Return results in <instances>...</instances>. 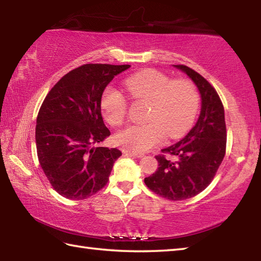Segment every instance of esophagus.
<instances>
[{
    "mask_svg": "<svg viewBox=\"0 0 261 261\" xmlns=\"http://www.w3.org/2000/svg\"><path fill=\"white\" fill-rule=\"evenodd\" d=\"M122 150H123V153H124L125 155L134 156V158L140 159V158H143V156H144L143 153H138V151H134V150H130V149H127V148H123Z\"/></svg>",
    "mask_w": 261,
    "mask_h": 261,
    "instance_id": "1",
    "label": "esophagus"
}]
</instances>
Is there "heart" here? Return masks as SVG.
<instances>
[{
    "mask_svg": "<svg viewBox=\"0 0 261 261\" xmlns=\"http://www.w3.org/2000/svg\"><path fill=\"white\" fill-rule=\"evenodd\" d=\"M132 97L150 103L146 124H134L117 132L115 140L136 151L147 150L162 143L168 135L177 138L184 135L196 116L198 94L189 81H173L155 69L132 75L124 82ZM101 112L111 125H120L126 115L127 101L121 91L107 88L102 93Z\"/></svg>",
    "mask_w": 261,
    "mask_h": 261,
    "instance_id": "heart-1",
    "label": "heart"
}]
</instances>
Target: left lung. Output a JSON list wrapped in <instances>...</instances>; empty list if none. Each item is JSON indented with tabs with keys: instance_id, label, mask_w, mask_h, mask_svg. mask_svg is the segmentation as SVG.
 Here are the masks:
<instances>
[{
	"instance_id": "1",
	"label": "left lung",
	"mask_w": 261,
	"mask_h": 261,
	"mask_svg": "<svg viewBox=\"0 0 261 261\" xmlns=\"http://www.w3.org/2000/svg\"><path fill=\"white\" fill-rule=\"evenodd\" d=\"M196 85L201 94V113L196 124L184 138L162 149L177 158L170 161L156 156L159 168L145 178L150 191L171 201H181L200 194L209 186L226 153V123L222 102L215 88L195 70L173 65Z\"/></svg>"
}]
</instances>
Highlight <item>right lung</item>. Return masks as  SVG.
Masks as SVG:
<instances>
[{
	"label": "right lung",
	"mask_w": 261,
	"mask_h": 261,
	"mask_svg": "<svg viewBox=\"0 0 261 261\" xmlns=\"http://www.w3.org/2000/svg\"><path fill=\"white\" fill-rule=\"evenodd\" d=\"M130 65L87 64L70 70L50 90L36 118L35 140L42 170L55 191L84 200L105 186L117 148L99 147L110 137L101 116V97Z\"/></svg>",
	"instance_id": "add662e5"
}]
</instances>
